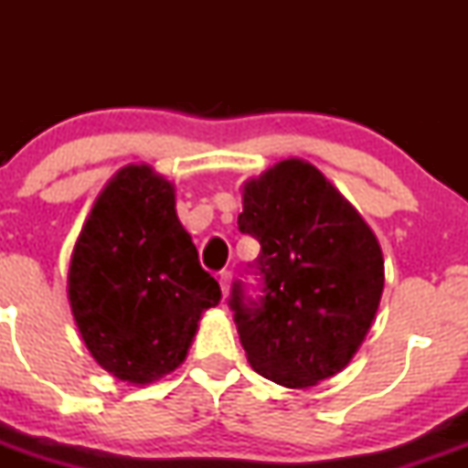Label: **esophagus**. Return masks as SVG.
I'll return each instance as SVG.
<instances>
[{"instance_id": "esophagus-1", "label": "esophagus", "mask_w": 468, "mask_h": 468, "mask_svg": "<svg viewBox=\"0 0 468 468\" xmlns=\"http://www.w3.org/2000/svg\"><path fill=\"white\" fill-rule=\"evenodd\" d=\"M218 282H219V288H222V297H227V294H229V286H230V272H229V271L219 272Z\"/></svg>"}]
</instances>
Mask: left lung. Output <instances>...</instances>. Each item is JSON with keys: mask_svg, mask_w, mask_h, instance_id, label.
<instances>
[{"mask_svg": "<svg viewBox=\"0 0 468 468\" xmlns=\"http://www.w3.org/2000/svg\"><path fill=\"white\" fill-rule=\"evenodd\" d=\"M238 227L260 241L249 266L257 292L235 282L229 305L257 374L305 389L341 372L383 294L372 229L316 166L290 158L246 182Z\"/></svg>", "mask_w": 468, "mask_h": 468, "instance_id": "left-lung-1", "label": "left lung"}]
</instances>
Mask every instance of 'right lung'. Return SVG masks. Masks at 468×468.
I'll list each match as a JSON object with an SVG mask.
<instances>
[{"mask_svg":"<svg viewBox=\"0 0 468 468\" xmlns=\"http://www.w3.org/2000/svg\"><path fill=\"white\" fill-rule=\"evenodd\" d=\"M69 305L85 346L116 378L147 385L185 361L197 321L219 303L171 182L152 166L121 169L74 246Z\"/></svg>","mask_w":468,"mask_h":468,"instance_id":"obj_1","label":"right lung"}]
</instances>
